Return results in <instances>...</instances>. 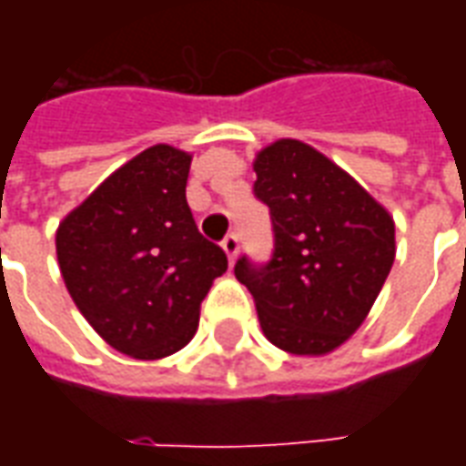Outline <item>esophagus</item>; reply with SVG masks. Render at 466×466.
I'll use <instances>...</instances> for the list:
<instances>
[{
    "mask_svg": "<svg viewBox=\"0 0 466 466\" xmlns=\"http://www.w3.org/2000/svg\"><path fill=\"white\" fill-rule=\"evenodd\" d=\"M222 249L224 254H227L229 264H234L237 254H239V237H237V234H227V237L222 239Z\"/></svg>",
    "mask_w": 466,
    "mask_h": 466,
    "instance_id": "esophagus-1",
    "label": "esophagus"
}]
</instances>
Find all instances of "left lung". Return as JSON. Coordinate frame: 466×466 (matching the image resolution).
Wrapping results in <instances>:
<instances>
[{
  "mask_svg": "<svg viewBox=\"0 0 466 466\" xmlns=\"http://www.w3.org/2000/svg\"><path fill=\"white\" fill-rule=\"evenodd\" d=\"M254 197L269 207L274 252L239 257L264 337L289 354H327L367 319L394 264V219L361 184L299 139L254 159Z\"/></svg>",
  "mask_w": 466,
  "mask_h": 466,
  "instance_id": "obj_1",
  "label": "left lung"
}]
</instances>
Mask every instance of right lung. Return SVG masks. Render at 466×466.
Wrapping results in <instances>:
<instances>
[{
    "instance_id": "right-lung-1",
    "label": "right lung",
    "mask_w": 466,
    "mask_h": 466,
    "mask_svg": "<svg viewBox=\"0 0 466 466\" xmlns=\"http://www.w3.org/2000/svg\"><path fill=\"white\" fill-rule=\"evenodd\" d=\"M192 154L154 144L109 174L56 229L76 309L116 351L162 360L189 342L227 254L187 204Z\"/></svg>"
}]
</instances>
